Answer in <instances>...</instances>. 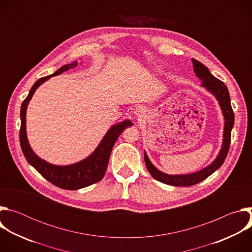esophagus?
Instances as JSON below:
<instances>
[{
    "instance_id": "esophagus-1",
    "label": "esophagus",
    "mask_w": 252,
    "mask_h": 252,
    "mask_svg": "<svg viewBox=\"0 0 252 252\" xmlns=\"http://www.w3.org/2000/svg\"><path fill=\"white\" fill-rule=\"evenodd\" d=\"M134 115L135 116H137V117H142L143 115L146 114V111H145V109H143V107H141V106H137L136 109L134 110Z\"/></svg>"
}]
</instances>
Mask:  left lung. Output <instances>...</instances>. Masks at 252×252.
I'll return each instance as SVG.
<instances>
[{
  "label": "left lung",
  "mask_w": 252,
  "mask_h": 252,
  "mask_svg": "<svg viewBox=\"0 0 252 252\" xmlns=\"http://www.w3.org/2000/svg\"><path fill=\"white\" fill-rule=\"evenodd\" d=\"M193 69L196 77L201 81V86L204 87L209 93H211L215 98L218 99L220 106L221 109L223 118H224V129H223V140L221 150L220 151L217 158H215L209 165L206 167L189 174H175L170 175L163 173L162 171L158 170L150 160L148 155L145 152V161L148 167V170L152 174V176L157 179V181L163 183L165 185L173 186V187H190L194 186L203 179L208 177L212 174L215 170H218L223 163L229 150L230 146V136H231V129L234 125V114L232 111V107L230 104V96L226 86L215 78L208 68L202 64L200 62L192 59Z\"/></svg>",
  "instance_id": "obj_1"
}]
</instances>
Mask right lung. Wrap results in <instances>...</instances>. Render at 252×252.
<instances>
[{"mask_svg":"<svg viewBox=\"0 0 252 252\" xmlns=\"http://www.w3.org/2000/svg\"><path fill=\"white\" fill-rule=\"evenodd\" d=\"M78 65V62H74L68 64H64L60 67L56 73L51 76H47L39 79L32 87L28 96L22 103L21 106V129H20V142L23 154L28 160V162L37 169L46 179L54 186L61 188L63 189L76 190L89 186H92L103 177L107 163H109L110 156L113 147L119 137V135L127 126H132L129 120H126L113 126L103 138L94 152L87 158L68 165H56L49 163L48 161L40 158L35 155L30 147V143L27 137L26 131V113L29 101L31 100L32 94H34L42 84L48 81L50 78L61 75L63 71L73 68Z\"/></svg>","mask_w":252,"mask_h":252,"instance_id":"add662e5","label":"right lung"}]
</instances>
